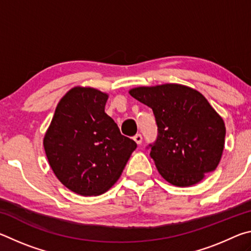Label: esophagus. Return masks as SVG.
<instances>
[{"mask_svg":"<svg viewBox=\"0 0 251 251\" xmlns=\"http://www.w3.org/2000/svg\"><path fill=\"white\" fill-rule=\"evenodd\" d=\"M134 141L138 144V145H141L142 142H143V136L141 134H136L134 136Z\"/></svg>","mask_w":251,"mask_h":251,"instance_id":"esophagus-1","label":"esophagus"}]
</instances>
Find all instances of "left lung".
<instances>
[{"label":"left lung","mask_w":251,"mask_h":251,"mask_svg":"<svg viewBox=\"0 0 251 251\" xmlns=\"http://www.w3.org/2000/svg\"><path fill=\"white\" fill-rule=\"evenodd\" d=\"M129 94L155 115L158 134L147 148L163 178L187 187L217 168L226 128L201 93L184 85L164 84L133 88Z\"/></svg>","instance_id":"left-lung-1"}]
</instances>
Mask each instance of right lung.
<instances>
[{
    "label": "right lung",
    "instance_id": "right-lung-1",
    "mask_svg": "<svg viewBox=\"0 0 251 251\" xmlns=\"http://www.w3.org/2000/svg\"><path fill=\"white\" fill-rule=\"evenodd\" d=\"M107 99L95 88H72L57 104L44 137L55 176L82 196L107 192L137 147L105 113Z\"/></svg>",
    "mask_w": 251,
    "mask_h": 251
}]
</instances>
